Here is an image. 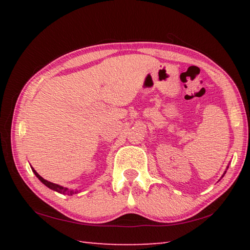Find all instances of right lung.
<instances>
[{"label":"right lung","instance_id":"obj_1","mask_svg":"<svg viewBox=\"0 0 250 250\" xmlns=\"http://www.w3.org/2000/svg\"><path fill=\"white\" fill-rule=\"evenodd\" d=\"M33 172H34V174H35L37 177H39V180L42 182V183H44L50 189H54V191H56L58 193H62V194H67V195H73V194H77L78 193V191H73V189H68V188H62V186H61V185H57V184H55V183H52V182H48V181L44 180L43 177H42L39 174V173H37L35 170H34V168H33Z\"/></svg>","mask_w":250,"mask_h":250}]
</instances>
